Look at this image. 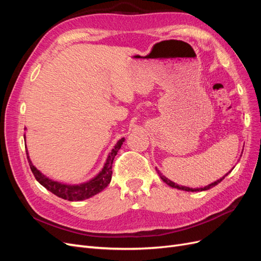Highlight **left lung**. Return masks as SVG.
I'll return each mask as SVG.
<instances>
[{"instance_id":"8db88e82","label":"left lung","mask_w":261,"mask_h":261,"mask_svg":"<svg viewBox=\"0 0 261 261\" xmlns=\"http://www.w3.org/2000/svg\"><path fill=\"white\" fill-rule=\"evenodd\" d=\"M156 170V172H158V174L160 175V177H161V179L164 181L165 184H168L169 186H171V187H173V188H177V189H181V191H186V192H202V191H207V189H210V188H212L213 186H216V185H218L220 181H222L223 179H224V177L228 174V173H231V171L228 172V173H226V174L223 176V177H221L220 179H218V180H216L215 183H211V184H209L208 186H206V187H203V188H189V187H185V186H179V185H177V184H175L174 181H172V180H170V179H168L167 177H165L164 175H162L161 174V172L158 170V169H155Z\"/></svg>"}]
</instances>
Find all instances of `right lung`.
<instances>
[{"instance_id": "add662e5", "label": "right lung", "mask_w": 261, "mask_h": 261, "mask_svg": "<svg viewBox=\"0 0 261 261\" xmlns=\"http://www.w3.org/2000/svg\"><path fill=\"white\" fill-rule=\"evenodd\" d=\"M23 137H25V135H23ZM124 140L125 139L122 138L117 141L116 145L112 149V151L109 153L108 159L105 163V167L102 168V170L100 171V173L97 176H94L90 180L86 181V183H82L78 185L62 184V183H59V181H55L50 179L49 177H46L35 167L33 162L30 161L27 149H26V153H27V159L29 162L31 172L34 173L36 179L43 187H45L48 191H50L54 195L60 197V198L69 200V201H81V200L88 199L90 197L97 195L98 193L103 191V189L110 184V181H111V178H112L113 160L115 155L117 154V151L120 150L121 146L123 145Z\"/></svg>"}]
</instances>
